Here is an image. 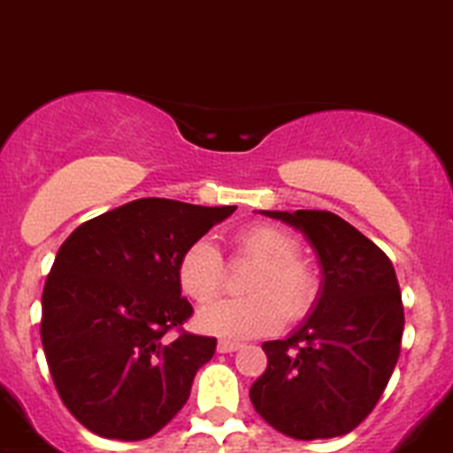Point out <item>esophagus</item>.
<instances>
[{
    "instance_id": "obj_1",
    "label": "esophagus",
    "mask_w": 453,
    "mask_h": 453,
    "mask_svg": "<svg viewBox=\"0 0 453 453\" xmlns=\"http://www.w3.org/2000/svg\"><path fill=\"white\" fill-rule=\"evenodd\" d=\"M242 348L239 343H234V341H219V352L221 354H230V352H236V349Z\"/></svg>"
}]
</instances>
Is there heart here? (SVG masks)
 Segmentation results:
<instances>
[{
    "mask_svg": "<svg viewBox=\"0 0 453 453\" xmlns=\"http://www.w3.org/2000/svg\"><path fill=\"white\" fill-rule=\"evenodd\" d=\"M239 259L257 264L246 282L248 297L221 300L201 309L196 325L201 332L223 338H255L275 332L288 318H303L318 296L311 268L297 259V242L277 226L243 227L232 239ZM178 284L194 303H211L226 284L221 252L201 239L185 248L178 259Z\"/></svg>",
    "mask_w": 453,
    "mask_h": 453,
    "instance_id": "heart-1",
    "label": "heart"
}]
</instances>
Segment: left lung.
I'll use <instances>...</instances> for the list:
<instances>
[{"label": "left lung", "instance_id": "obj_1", "mask_svg": "<svg viewBox=\"0 0 453 453\" xmlns=\"http://www.w3.org/2000/svg\"><path fill=\"white\" fill-rule=\"evenodd\" d=\"M307 236L323 282L313 311L284 341H268V368L250 388L255 411L296 440L336 438L377 406L399 358L404 307L381 248L332 211H262Z\"/></svg>", "mask_w": 453, "mask_h": 453}]
</instances>
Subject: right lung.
<instances>
[{"label":"right lung","instance_id":"add662e5","mask_svg":"<svg viewBox=\"0 0 453 453\" xmlns=\"http://www.w3.org/2000/svg\"><path fill=\"white\" fill-rule=\"evenodd\" d=\"M234 210L140 198L65 239L44 282L40 336L56 390L85 429L144 440L185 406L217 338L180 329L194 309L178 259ZM171 328L181 334L169 339Z\"/></svg>","mask_w":453,"mask_h":453}]
</instances>
